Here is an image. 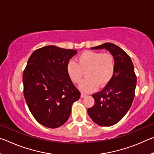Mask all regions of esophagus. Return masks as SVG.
Returning <instances> with one entry per match:
<instances>
[{
  "instance_id": "34e87169",
  "label": "esophagus",
  "mask_w": 154,
  "mask_h": 154,
  "mask_svg": "<svg viewBox=\"0 0 154 154\" xmlns=\"http://www.w3.org/2000/svg\"><path fill=\"white\" fill-rule=\"evenodd\" d=\"M85 94L83 93V92L81 93V97H82V98H83V97H85Z\"/></svg>"
}]
</instances>
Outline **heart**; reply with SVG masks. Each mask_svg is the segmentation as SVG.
<instances>
[{
	"instance_id": "obj_1",
	"label": "heart",
	"mask_w": 154,
	"mask_h": 154,
	"mask_svg": "<svg viewBox=\"0 0 154 154\" xmlns=\"http://www.w3.org/2000/svg\"><path fill=\"white\" fill-rule=\"evenodd\" d=\"M77 62L70 60L66 72L72 82L79 83L85 72L86 78L80 83L79 88L84 92H90L105 87L113 78L116 71V61L110 53L85 51L77 58Z\"/></svg>"
}]
</instances>
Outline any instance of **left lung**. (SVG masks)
Segmentation results:
<instances>
[{
  "label": "left lung",
  "instance_id": "obj_1",
  "mask_svg": "<svg viewBox=\"0 0 154 154\" xmlns=\"http://www.w3.org/2000/svg\"><path fill=\"white\" fill-rule=\"evenodd\" d=\"M91 49H105L116 61L113 78L103 90L92 94L94 105L88 109L94 122L99 126H111L124 118L134 100L137 85L134 65L126 52L113 43H106Z\"/></svg>",
  "mask_w": 154,
  "mask_h": 154
}]
</instances>
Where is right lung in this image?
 Masks as SVG:
<instances>
[{"label": "right lung", "instance_id": "add662e5", "mask_svg": "<svg viewBox=\"0 0 154 154\" xmlns=\"http://www.w3.org/2000/svg\"><path fill=\"white\" fill-rule=\"evenodd\" d=\"M77 53L49 45L36 49L28 59L23 73L24 96L33 117L44 126H62L80 98L66 72L67 63Z\"/></svg>", "mask_w": 154, "mask_h": 154}]
</instances>
